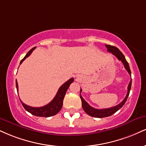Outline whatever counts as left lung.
I'll return each mask as SVG.
<instances>
[{"instance_id":"8db88e82","label":"left lung","mask_w":146,"mask_h":146,"mask_svg":"<svg viewBox=\"0 0 146 146\" xmlns=\"http://www.w3.org/2000/svg\"><path fill=\"white\" fill-rule=\"evenodd\" d=\"M105 46H106L107 48H108V51L109 52H111V53L112 54H113V55L115 56V57L119 60H120L121 62L123 63L124 68H126V71H128V73H129V75L131 76V69H130L129 63H128L127 61H126V60L125 58V57H124V56L123 55V54H122V52L119 50V49H117L116 47L112 46V45H105ZM131 84H132V80H131L129 86H128L127 94H126V97L124 98V99L121 102L120 104L117 105L116 106L112 107V108H107V109H101V110L95 109L92 108V107H91L90 105H89L88 103L84 99V98L81 96L82 89H80V98H81V100H82V108H83L84 110L85 111L86 113L88 114V115H90V116L99 117V118L110 116V115H111L112 114H113L117 111H118V110L124 105V103H126V100L128 99V96L129 95L130 90H131Z\"/></svg>"}]
</instances>
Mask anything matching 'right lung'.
<instances>
[{"instance_id": "add662e5", "label": "right lung", "mask_w": 146, "mask_h": 146, "mask_svg": "<svg viewBox=\"0 0 146 146\" xmlns=\"http://www.w3.org/2000/svg\"><path fill=\"white\" fill-rule=\"evenodd\" d=\"M35 48H36V47H33V48L31 49V50L26 54L25 57L21 60L20 64H22L23 61H24L26 58L29 57V56L31 55V53L33 52V51L34 50ZM73 80H74V79L71 78L69 79L67 82H66L65 83L63 84L60 87L58 90L57 94H56L55 97L54 98V99L52 100L50 103L45 105V106L40 107V108H33V107L29 106V105L24 104V103L20 100L21 103H22L23 107H24L26 111H29V113H32L33 115H36V116L47 117L56 115V114L58 113L60 110L62 108L63 105V99H64V96H65L66 90H67L68 87H69L70 84L73 83ZM15 84H16L17 91L18 92V85H17V80L16 82H15Z\"/></svg>"}]
</instances>
